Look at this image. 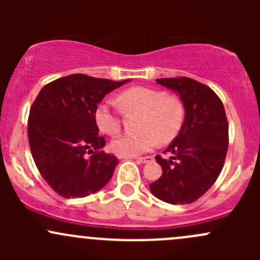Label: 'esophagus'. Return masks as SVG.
<instances>
[{"label": "esophagus", "mask_w": 260, "mask_h": 260, "mask_svg": "<svg viewBox=\"0 0 260 260\" xmlns=\"http://www.w3.org/2000/svg\"><path fill=\"white\" fill-rule=\"evenodd\" d=\"M136 161L140 162V164H148V162L153 161V156H146V157H138V158H135Z\"/></svg>", "instance_id": "34e87169"}]
</instances>
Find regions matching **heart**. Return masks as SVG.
<instances>
[{"label":"heart","instance_id":"b5f03b06","mask_svg":"<svg viewBox=\"0 0 260 260\" xmlns=\"http://www.w3.org/2000/svg\"><path fill=\"white\" fill-rule=\"evenodd\" d=\"M120 107L127 113H141L138 136H122L112 142L111 148L122 157H137L149 152L159 143H169L179 135L185 118V107L179 96L167 95L157 89L136 86L118 96ZM102 132L115 136L120 132V115L111 103H101L94 113Z\"/></svg>","mask_w":260,"mask_h":260}]
</instances>
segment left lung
Here are the masks:
<instances>
[{
  "label": "left lung",
  "mask_w": 260,
  "mask_h": 260,
  "mask_svg": "<svg viewBox=\"0 0 260 260\" xmlns=\"http://www.w3.org/2000/svg\"><path fill=\"white\" fill-rule=\"evenodd\" d=\"M156 83L179 95L185 118L179 135L166 148L171 157L156 156L162 175L149 190L172 205L191 204L214 185L224 166L229 136L224 106L209 86L190 78H166Z\"/></svg>",
  "instance_id": "left-lung-1"
}]
</instances>
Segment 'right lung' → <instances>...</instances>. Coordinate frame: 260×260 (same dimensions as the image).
<instances>
[{"label":"right lung","instance_id":"right-lung-1","mask_svg":"<svg viewBox=\"0 0 260 260\" xmlns=\"http://www.w3.org/2000/svg\"><path fill=\"white\" fill-rule=\"evenodd\" d=\"M128 81L72 74L44 86L34 102L27 125L32 158L62 198H85L111 180L118 158L102 149L106 141L94 113L107 94Z\"/></svg>","mask_w":260,"mask_h":260}]
</instances>
